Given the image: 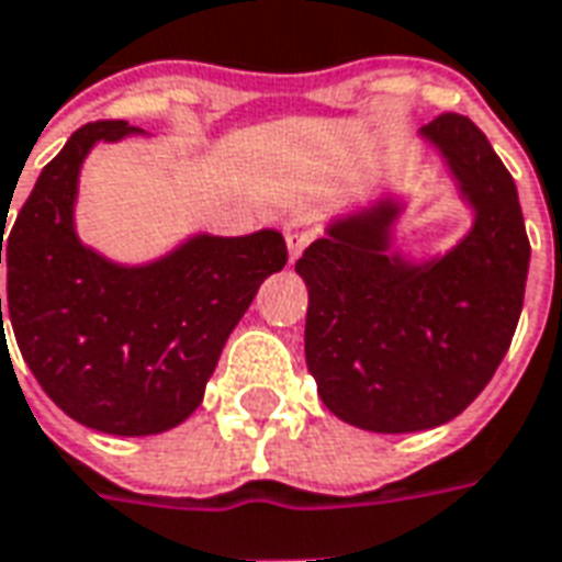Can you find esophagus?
<instances>
[{
	"instance_id": "obj_1",
	"label": "esophagus",
	"mask_w": 562,
	"mask_h": 562,
	"mask_svg": "<svg viewBox=\"0 0 562 562\" xmlns=\"http://www.w3.org/2000/svg\"><path fill=\"white\" fill-rule=\"evenodd\" d=\"M314 236H317V224H314L312 214H293L288 224H284V238H288L290 260H296L302 250L312 245Z\"/></svg>"
}]
</instances>
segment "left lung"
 Returning <instances> with one entry per match:
<instances>
[{
	"mask_svg": "<svg viewBox=\"0 0 562 562\" xmlns=\"http://www.w3.org/2000/svg\"><path fill=\"white\" fill-rule=\"evenodd\" d=\"M420 133L472 202V233L439 260L405 262L387 250L396 205L378 202L336 221L296 260L317 393L372 432L453 420L503 363L524 308L529 238L512 175L463 114H439Z\"/></svg>",
	"mask_w": 562,
	"mask_h": 562,
	"instance_id": "8db88e82",
	"label": "left lung"
}]
</instances>
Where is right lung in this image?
I'll list each match as a JSON object with an SVG mask.
<instances>
[{"instance_id": "right-lung-1", "label": "right lung", "mask_w": 562, "mask_h": 562, "mask_svg": "<svg viewBox=\"0 0 562 562\" xmlns=\"http://www.w3.org/2000/svg\"><path fill=\"white\" fill-rule=\"evenodd\" d=\"M130 133L126 121L87 123L42 169L2 238L8 314L35 381L71 420L154 436L196 412L226 338L284 269L288 245L274 229L196 236L133 269L83 248L71 224L81 162L97 142Z\"/></svg>"}]
</instances>
